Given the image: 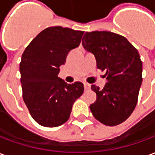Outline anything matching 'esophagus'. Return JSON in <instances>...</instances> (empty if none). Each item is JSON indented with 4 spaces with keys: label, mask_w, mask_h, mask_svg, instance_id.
<instances>
[{
    "label": "esophagus",
    "mask_w": 155,
    "mask_h": 155,
    "mask_svg": "<svg viewBox=\"0 0 155 155\" xmlns=\"http://www.w3.org/2000/svg\"><path fill=\"white\" fill-rule=\"evenodd\" d=\"M84 90L88 91V90H90V89H91V85H90L89 84H87V83H84Z\"/></svg>",
    "instance_id": "obj_1"
}]
</instances>
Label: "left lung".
Returning a JSON list of instances; mask_svg holds the SVG:
<instances>
[{
    "label": "left lung",
    "mask_w": 155,
    "mask_h": 155,
    "mask_svg": "<svg viewBox=\"0 0 155 155\" xmlns=\"http://www.w3.org/2000/svg\"><path fill=\"white\" fill-rule=\"evenodd\" d=\"M82 45L94 54L98 69L106 71L108 81L102 89L91 85L96 94L91 113L104 125L123 123L136 106L142 84L139 52L125 37L110 31L85 32Z\"/></svg>",
    "instance_id": "left-lung-1"
}]
</instances>
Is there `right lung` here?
I'll return each instance as SVG.
<instances>
[{"mask_svg":"<svg viewBox=\"0 0 155 155\" xmlns=\"http://www.w3.org/2000/svg\"><path fill=\"white\" fill-rule=\"evenodd\" d=\"M84 31L51 26L33 39L20 63L22 97L30 114L42 126L57 127L71 115L84 92L81 82L67 84L57 75L68 53L81 44Z\"/></svg>","mask_w":155,"mask_h":155,"instance_id":"add662e5","label":"right lung"}]
</instances>
